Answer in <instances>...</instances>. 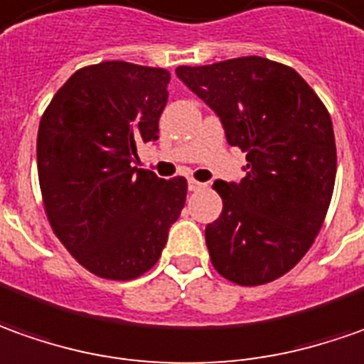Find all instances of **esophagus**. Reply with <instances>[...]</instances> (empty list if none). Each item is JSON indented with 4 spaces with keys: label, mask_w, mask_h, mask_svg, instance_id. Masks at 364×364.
Wrapping results in <instances>:
<instances>
[{
    "label": "esophagus",
    "mask_w": 364,
    "mask_h": 364,
    "mask_svg": "<svg viewBox=\"0 0 364 364\" xmlns=\"http://www.w3.org/2000/svg\"><path fill=\"white\" fill-rule=\"evenodd\" d=\"M207 187V183H201V181H195V179H189V191H203Z\"/></svg>",
    "instance_id": "1"
}]
</instances>
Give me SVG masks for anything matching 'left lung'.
Returning a JSON list of instances; mask_svg holds the SVG:
<instances>
[{"instance_id": "8db88e82", "label": "left lung", "mask_w": 364, "mask_h": 364, "mask_svg": "<svg viewBox=\"0 0 364 364\" xmlns=\"http://www.w3.org/2000/svg\"><path fill=\"white\" fill-rule=\"evenodd\" d=\"M175 73L247 153L241 181L213 185L223 211L205 229L211 263L237 285L271 283L305 257L327 217L337 175L327 107L295 69L257 55Z\"/></svg>"}]
</instances>
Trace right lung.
<instances>
[{"instance_id":"right-lung-1","label":"right lung","mask_w":364,"mask_h":364,"mask_svg":"<svg viewBox=\"0 0 364 364\" xmlns=\"http://www.w3.org/2000/svg\"><path fill=\"white\" fill-rule=\"evenodd\" d=\"M169 71L127 61L77 69L47 105L37 173L47 219L89 273L131 281L161 257L179 219L185 177L159 179L131 163L159 139Z\"/></svg>"}]
</instances>
